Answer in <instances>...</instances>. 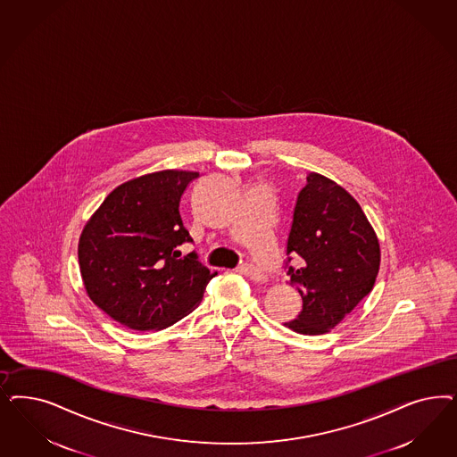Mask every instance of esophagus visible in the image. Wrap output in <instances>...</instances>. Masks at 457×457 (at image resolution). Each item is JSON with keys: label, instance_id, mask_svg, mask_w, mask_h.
Instances as JSON below:
<instances>
[{"label": "esophagus", "instance_id": "1", "mask_svg": "<svg viewBox=\"0 0 457 457\" xmlns=\"http://www.w3.org/2000/svg\"><path fill=\"white\" fill-rule=\"evenodd\" d=\"M242 270H244V274H245L249 279L255 280V282H264V280L267 279L264 272H261L255 265H244V267H242Z\"/></svg>", "mask_w": 457, "mask_h": 457}]
</instances>
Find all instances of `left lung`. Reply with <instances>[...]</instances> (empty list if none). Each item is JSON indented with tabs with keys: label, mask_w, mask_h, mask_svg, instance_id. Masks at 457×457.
Here are the masks:
<instances>
[{
	"label": "left lung",
	"mask_w": 457,
	"mask_h": 457,
	"mask_svg": "<svg viewBox=\"0 0 457 457\" xmlns=\"http://www.w3.org/2000/svg\"><path fill=\"white\" fill-rule=\"evenodd\" d=\"M297 195L286 269L303 311L286 323L301 335H324L370 295L380 269V244L361 206L333 179L308 175Z\"/></svg>",
	"instance_id": "left-lung-1"
}]
</instances>
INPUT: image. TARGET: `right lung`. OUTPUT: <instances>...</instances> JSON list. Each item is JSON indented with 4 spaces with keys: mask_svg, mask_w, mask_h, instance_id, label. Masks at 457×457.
Here are the masks:
<instances>
[{
    "mask_svg": "<svg viewBox=\"0 0 457 457\" xmlns=\"http://www.w3.org/2000/svg\"><path fill=\"white\" fill-rule=\"evenodd\" d=\"M196 171L164 170L109 193L79 240V265L92 303L137 331L162 329L190 314L217 272L198 262L179 215Z\"/></svg>",
    "mask_w": 457,
    "mask_h": 457,
    "instance_id": "right-lung-1",
    "label": "right lung"
}]
</instances>
